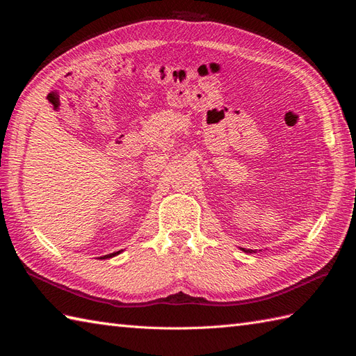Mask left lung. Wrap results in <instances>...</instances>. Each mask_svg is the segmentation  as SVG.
Wrapping results in <instances>:
<instances>
[{
  "label": "left lung",
  "mask_w": 356,
  "mask_h": 356,
  "mask_svg": "<svg viewBox=\"0 0 356 356\" xmlns=\"http://www.w3.org/2000/svg\"><path fill=\"white\" fill-rule=\"evenodd\" d=\"M241 250H242L243 252H246V254H257V252H258L257 250H246V248H241ZM261 251H263V250H261ZM261 251H260V252H261Z\"/></svg>",
  "instance_id": "obj_1"
}]
</instances>
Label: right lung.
I'll use <instances>...</instances> for the list:
<instances>
[{
  "mask_svg": "<svg viewBox=\"0 0 356 356\" xmlns=\"http://www.w3.org/2000/svg\"><path fill=\"white\" fill-rule=\"evenodd\" d=\"M124 250H120V251H117V252H111V254H106V255H102V257H98L99 260H105V258H111V257H114V255H118L120 252H123Z\"/></svg>",
  "mask_w": 356,
  "mask_h": 356,
  "instance_id": "1",
  "label": "right lung"
}]
</instances>
